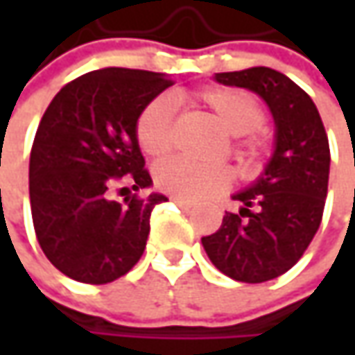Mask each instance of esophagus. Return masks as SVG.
Instances as JSON below:
<instances>
[{"label": "esophagus", "instance_id": "obj_1", "mask_svg": "<svg viewBox=\"0 0 355 355\" xmlns=\"http://www.w3.org/2000/svg\"><path fill=\"white\" fill-rule=\"evenodd\" d=\"M171 201H173V203H178V205H180V207H184V209H189V207L193 205L191 201H187V199H182V198H175V196L171 198Z\"/></svg>", "mask_w": 355, "mask_h": 355}]
</instances>
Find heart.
Instances as JSON below:
<instances>
[{
  "instance_id": "obj_1",
  "label": "heart",
  "mask_w": 355,
  "mask_h": 355,
  "mask_svg": "<svg viewBox=\"0 0 355 355\" xmlns=\"http://www.w3.org/2000/svg\"><path fill=\"white\" fill-rule=\"evenodd\" d=\"M196 101L205 106L217 122L233 136L247 138L241 152L249 164H257L268 152V142L257 128L265 122V108L252 94L239 89H205L196 92ZM136 140L150 157L168 156L173 144V106L157 96L146 104L136 120ZM233 182L229 166H207L185 157H175L157 170V185L175 198L187 201L209 199L223 193Z\"/></svg>"
}]
</instances>
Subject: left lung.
I'll return each instance as SVG.
<instances>
[{"label":"left lung","mask_w":355,"mask_h":355,"mask_svg":"<svg viewBox=\"0 0 355 355\" xmlns=\"http://www.w3.org/2000/svg\"><path fill=\"white\" fill-rule=\"evenodd\" d=\"M227 87L257 92L275 118V154L259 180L233 196L239 213L201 239L209 261L229 279L266 282L291 270L314 239L324 213L330 146L316 104L268 67L215 73Z\"/></svg>","instance_id":"left-lung-1"}]
</instances>
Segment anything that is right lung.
<instances>
[{"instance_id": "obj_1", "label": "right lung", "mask_w": 355, "mask_h": 355, "mask_svg": "<svg viewBox=\"0 0 355 355\" xmlns=\"http://www.w3.org/2000/svg\"><path fill=\"white\" fill-rule=\"evenodd\" d=\"M171 85L164 73L92 71L64 85L41 118L29 159L31 215L45 257L69 279L106 284L140 261L152 209L168 198L138 196L152 178L136 120Z\"/></svg>"}]
</instances>
